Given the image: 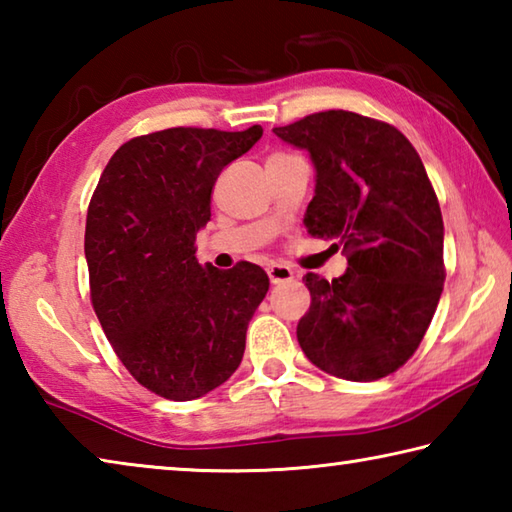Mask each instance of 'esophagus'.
<instances>
[{"mask_svg":"<svg viewBox=\"0 0 512 512\" xmlns=\"http://www.w3.org/2000/svg\"><path fill=\"white\" fill-rule=\"evenodd\" d=\"M268 277H271L273 284H282V282L293 280V271L284 264H271L268 266Z\"/></svg>","mask_w":512,"mask_h":512,"instance_id":"obj_1","label":"esophagus"}]
</instances>
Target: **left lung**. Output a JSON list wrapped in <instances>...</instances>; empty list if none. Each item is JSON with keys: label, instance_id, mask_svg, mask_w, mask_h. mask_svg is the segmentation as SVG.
I'll return each mask as SVG.
<instances>
[{"label": "left lung", "instance_id": "left-lung-1", "mask_svg": "<svg viewBox=\"0 0 512 512\" xmlns=\"http://www.w3.org/2000/svg\"><path fill=\"white\" fill-rule=\"evenodd\" d=\"M273 133L307 149L316 167L309 235L348 257L332 282L305 275L311 305L298 323L300 348L334 377L391 375L418 350L445 282L443 214L420 155L395 126L348 110L314 112Z\"/></svg>", "mask_w": 512, "mask_h": 512}]
</instances>
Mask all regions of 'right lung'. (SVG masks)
I'll use <instances>...</instances> for the list:
<instances>
[{
  "label": "right lung",
  "instance_id": "add662e5",
  "mask_svg": "<svg viewBox=\"0 0 512 512\" xmlns=\"http://www.w3.org/2000/svg\"><path fill=\"white\" fill-rule=\"evenodd\" d=\"M262 126L228 133L167 128L121 144L103 169L85 221L90 300L112 350L151 393L203 397L239 368L246 329L268 291L264 268L198 264L225 164Z\"/></svg>",
  "mask_w": 512,
  "mask_h": 512
}]
</instances>
